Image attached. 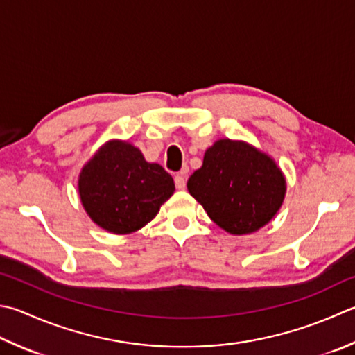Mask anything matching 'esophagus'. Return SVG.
I'll list each match as a JSON object with an SVG mask.
<instances>
[{
    "label": "esophagus",
    "mask_w": 355,
    "mask_h": 355,
    "mask_svg": "<svg viewBox=\"0 0 355 355\" xmlns=\"http://www.w3.org/2000/svg\"><path fill=\"white\" fill-rule=\"evenodd\" d=\"M175 184H176V189L178 190H184L185 185H187V178H185V173H179L175 178Z\"/></svg>",
    "instance_id": "34e87169"
}]
</instances>
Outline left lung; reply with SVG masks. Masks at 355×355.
Returning <instances> with one entry per match:
<instances>
[{"label": "left lung", "instance_id": "8db88e82", "mask_svg": "<svg viewBox=\"0 0 355 355\" xmlns=\"http://www.w3.org/2000/svg\"><path fill=\"white\" fill-rule=\"evenodd\" d=\"M210 219L230 235H249L282 209L286 178L267 153L244 140L219 139L187 182Z\"/></svg>", "mask_w": 355, "mask_h": 355}]
</instances>
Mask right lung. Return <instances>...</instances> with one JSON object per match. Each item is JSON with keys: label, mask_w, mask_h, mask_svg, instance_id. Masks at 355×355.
I'll use <instances>...</instances> for the list:
<instances>
[{"label": "right lung", "mask_w": 355, "mask_h": 355, "mask_svg": "<svg viewBox=\"0 0 355 355\" xmlns=\"http://www.w3.org/2000/svg\"><path fill=\"white\" fill-rule=\"evenodd\" d=\"M175 193L173 178L146 162L128 140L105 142L78 175V196L92 223L114 235H128L155 218Z\"/></svg>", "instance_id": "1"}]
</instances>
